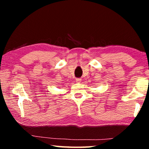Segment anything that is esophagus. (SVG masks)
<instances>
[{
    "label": "esophagus",
    "mask_w": 149,
    "mask_h": 149,
    "mask_svg": "<svg viewBox=\"0 0 149 149\" xmlns=\"http://www.w3.org/2000/svg\"><path fill=\"white\" fill-rule=\"evenodd\" d=\"M81 81V79H80V78H78V79H76V82L77 83H79Z\"/></svg>",
    "instance_id": "34e87169"
}]
</instances>
